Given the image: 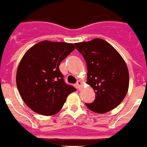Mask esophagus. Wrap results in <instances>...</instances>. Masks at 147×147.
Listing matches in <instances>:
<instances>
[{
  "instance_id": "obj_1",
  "label": "esophagus",
  "mask_w": 147,
  "mask_h": 147,
  "mask_svg": "<svg viewBox=\"0 0 147 147\" xmlns=\"http://www.w3.org/2000/svg\"><path fill=\"white\" fill-rule=\"evenodd\" d=\"M81 85H82V83H81L80 81H77V83L76 84V88L77 89H80V87Z\"/></svg>"
}]
</instances>
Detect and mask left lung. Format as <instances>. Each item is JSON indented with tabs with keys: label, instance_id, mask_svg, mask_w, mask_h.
Returning <instances> with one entry per match:
<instances>
[{
	"label": "left lung",
	"instance_id": "left-lung-1",
	"mask_svg": "<svg viewBox=\"0 0 147 147\" xmlns=\"http://www.w3.org/2000/svg\"><path fill=\"white\" fill-rule=\"evenodd\" d=\"M88 67V84L94 89L95 98L85 103L96 113L108 112L123 100L129 88V72L122 56L102 39L75 44Z\"/></svg>",
	"mask_w": 147,
	"mask_h": 147
}]
</instances>
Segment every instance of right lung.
Segmentation results:
<instances>
[{
    "instance_id": "1",
    "label": "right lung",
    "mask_w": 147,
    "mask_h": 147,
    "mask_svg": "<svg viewBox=\"0 0 147 147\" xmlns=\"http://www.w3.org/2000/svg\"><path fill=\"white\" fill-rule=\"evenodd\" d=\"M75 49L73 44L45 40L28 51L16 71V86L26 105L35 112L55 115L67 95L76 91L65 83L59 66Z\"/></svg>"
}]
</instances>
